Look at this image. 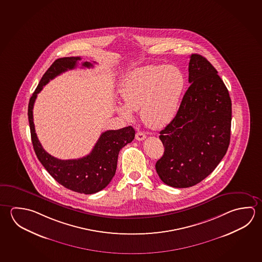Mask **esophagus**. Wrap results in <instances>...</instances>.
<instances>
[{
  "label": "esophagus",
  "instance_id": "34e87169",
  "mask_svg": "<svg viewBox=\"0 0 262 262\" xmlns=\"http://www.w3.org/2000/svg\"><path fill=\"white\" fill-rule=\"evenodd\" d=\"M135 138L138 141H143L146 138V135H145V133H142V132H138L136 135H135Z\"/></svg>",
  "mask_w": 262,
  "mask_h": 262
}]
</instances>
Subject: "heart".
Instances as JSON below:
<instances>
[{"mask_svg":"<svg viewBox=\"0 0 262 262\" xmlns=\"http://www.w3.org/2000/svg\"><path fill=\"white\" fill-rule=\"evenodd\" d=\"M185 86V78L174 66H144L134 70L125 79L121 96L124 105L118 111L127 120L132 111L141 110L142 120L147 126L159 129L170 123L179 110Z\"/></svg>","mask_w":262,"mask_h":262,"instance_id":"heart-1","label":"heart"}]
</instances>
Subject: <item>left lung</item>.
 I'll list each match as a JSON object with an SVG mask.
<instances>
[{"label":"left lung","instance_id":"left-lung-1","mask_svg":"<svg viewBox=\"0 0 262 262\" xmlns=\"http://www.w3.org/2000/svg\"><path fill=\"white\" fill-rule=\"evenodd\" d=\"M188 83L173 120L160 132L164 155L156 162L161 180L189 188L211 174L230 143L232 102L218 72L200 54H191Z\"/></svg>","mask_w":262,"mask_h":262}]
</instances>
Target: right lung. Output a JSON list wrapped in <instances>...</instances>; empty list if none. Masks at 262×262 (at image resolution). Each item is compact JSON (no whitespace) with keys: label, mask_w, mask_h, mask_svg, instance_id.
<instances>
[{"label":"right lung","mask_w":262,"mask_h":262,"mask_svg":"<svg viewBox=\"0 0 262 262\" xmlns=\"http://www.w3.org/2000/svg\"><path fill=\"white\" fill-rule=\"evenodd\" d=\"M80 57H65L56 60L42 76L40 82L33 93L28 103V120L30 126L33 147L37 158L51 177L58 183L68 189L83 194L98 192L106 188L115 176L118 156L120 149L132 142L135 130L132 126L116 130H106L102 133L91 152L79 159L60 160L48 154L38 141L33 121V106L37 94L50 80L74 69ZM83 67L91 68V62H83Z\"/></svg>","instance_id":"add662e5"}]
</instances>
